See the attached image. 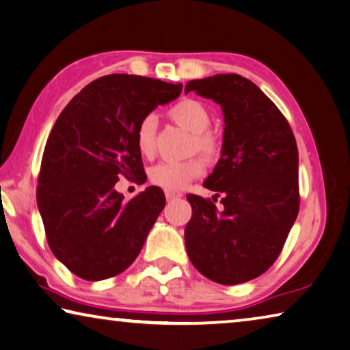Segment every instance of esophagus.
I'll list each match as a JSON object with an SVG mask.
<instances>
[{"mask_svg":"<svg viewBox=\"0 0 350 350\" xmlns=\"http://www.w3.org/2000/svg\"><path fill=\"white\" fill-rule=\"evenodd\" d=\"M165 196H166V201H176V199H180L182 193L180 191H171V190H166L165 191Z\"/></svg>","mask_w":350,"mask_h":350,"instance_id":"obj_1","label":"esophagus"}]
</instances>
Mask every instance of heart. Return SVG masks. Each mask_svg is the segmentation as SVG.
<instances>
[{"label": "heart", "mask_w": 350, "mask_h": 350, "mask_svg": "<svg viewBox=\"0 0 350 350\" xmlns=\"http://www.w3.org/2000/svg\"><path fill=\"white\" fill-rule=\"evenodd\" d=\"M171 120L191 132L188 149L198 152L207 162H215L221 155V145L212 132L207 129L212 123V116L207 107L196 99H184L170 109ZM155 132L157 120L152 113H148L138 121L135 129V146L143 157H152L155 151ZM204 173V163L199 159H187L182 162H160L149 171L152 184L165 190L179 191L185 188L193 179H198Z\"/></svg>", "instance_id": "b5f03b06"}]
</instances>
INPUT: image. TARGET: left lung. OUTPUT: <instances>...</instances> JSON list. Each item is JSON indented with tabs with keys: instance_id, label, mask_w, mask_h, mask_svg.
Segmentation results:
<instances>
[{
	"instance_id": "8db88e82",
	"label": "left lung",
	"mask_w": 350,
	"mask_h": 350,
	"mask_svg": "<svg viewBox=\"0 0 350 350\" xmlns=\"http://www.w3.org/2000/svg\"><path fill=\"white\" fill-rule=\"evenodd\" d=\"M188 92L219 104L226 127L221 159L204 182L223 196V210L210 199L187 195L193 210L185 227L187 254L207 279L238 285L271 268L296 221V138L277 105L240 75L190 81Z\"/></svg>"
}]
</instances>
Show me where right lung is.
Returning <instances> with one entry per match:
<instances>
[{
	"mask_svg": "<svg viewBox=\"0 0 350 350\" xmlns=\"http://www.w3.org/2000/svg\"><path fill=\"white\" fill-rule=\"evenodd\" d=\"M182 84L134 75L93 81L59 115L43 151L37 207L53 254L71 273L96 282L123 273L140 254L165 207L159 187L131 201L115 190L121 176L146 177L135 129Z\"/></svg>",
	"mask_w": 350,
	"mask_h": 350,
	"instance_id": "1",
	"label": "right lung"
}]
</instances>
